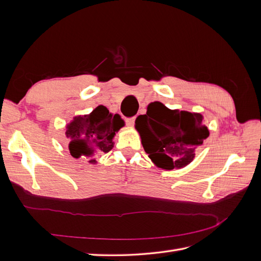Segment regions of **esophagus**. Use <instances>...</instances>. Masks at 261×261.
Masks as SVG:
<instances>
[{
    "instance_id": "34e87169",
    "label": "esophagus",
    "mask_w": 261,
    "mask_h": 261,
    "mask_svg": "<svg viewBox=\"0 0 261 261\" xmlns=\"http://www.w3.org/2000/svg\"><path fill=\"white\" fill-rule=\"evenodd\" d=\"M135 120H136V117H129V118H126V124H127L128 126H133L134 124H135Z\"/></svg>"
}]
</instances>
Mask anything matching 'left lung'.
<instances>
[{
    "label": "left lung",
    "mask_w": 261,
    "mask_h": 261,
    "mask_svg": "<svg viewBox=\"0 0 261 261\" xmlns=\"http://www.w3.org/2000/svg\"><path fill=\"white\" fill-rule=\"evenodd\" d=\"M136 128L150 159L164 170L186 167L209 136L201 114L170 110L161 102L148 106L147 113L136 118Z\"/></svg>",
    "instance_id": "left-lung-1"
}]
</instances>
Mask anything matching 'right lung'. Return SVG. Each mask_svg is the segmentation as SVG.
<instances>
[{"instance_id":"add662e5","label":"right lung","mask_w":261,"mask_h":261,"mask_svg":"<svg viewBox=\"0 0 261 261\" xmlns=\"http://www.w3.org/2000/svg\"><path fill=\"white\" fill-rule=\"evenodd\" d=\"M123 125L120 115H112L103 106L97 107L89 115L75 117L66 130L70 154L96 163L97 154L107 153L113 148L115 132Z\"/></svg>"}]
</instances>
